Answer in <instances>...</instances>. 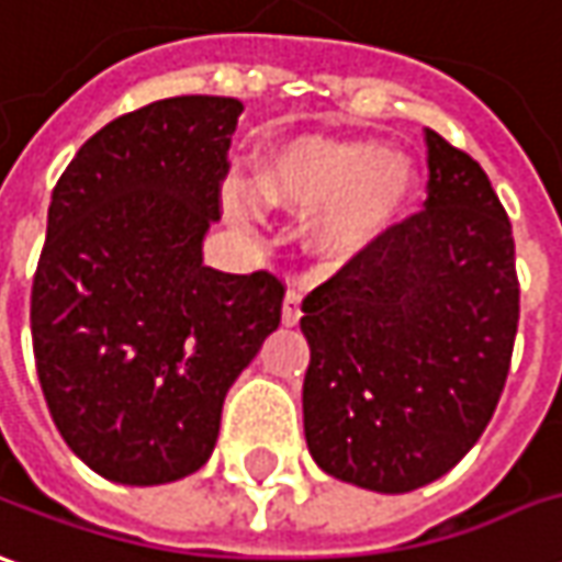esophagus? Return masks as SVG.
Instances as JSON below:
<instances>
[{"instance_id":"34e87169","label":"esophagus","mask_w":562,"mask_h":562,"mask_svg":"<svg viewBox=\"0 0 562 562\" xmlns=\"http://www.w3.org/2000/svg\"><path fill=\"white\" fill-rule=\"evenodd\" d=\"M297 319H301V292L289 289L285 301H282V323L285 326H297Z\"/></svg>"}]
</instances>
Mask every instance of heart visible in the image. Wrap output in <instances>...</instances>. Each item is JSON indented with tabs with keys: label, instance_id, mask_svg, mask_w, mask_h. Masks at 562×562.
<instances>
[{
	"label": "heart",
	"instance_id": "obj_1",
	"mask_svg": "<svg viewBox=\"0 0 562 562\" xmlns=\"http://www.w3.org/2000/svg\"><path fill=\"white\" fill-rule=\"evenodd\" d=\"M418 187L409 156L375 137H304L277 153L261 178L267 202L316 212L313 246L335 261L372 249L406 217Z\"/></svg>",
	"mask_w": 562,
	"mask_h": 562
}]
</instances>
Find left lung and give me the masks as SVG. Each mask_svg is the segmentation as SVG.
Returning <instances> with one entry per match:
<instances>
[{
    "label": "left lung",
    "mask_w": 562,
    "mask_h": 562,
    "mask_svg": "<svg viewBox=\"0 0 562 562\" xmlns=\"http://www.w3.org/2000/svg\"><path fill=\"white\" fill-rule=\"evenodd\" d=\"M425 140V212L301 304L307 449L335 480L384 495L427 486L471 452L520 319L514 233L486 171L430 128Z\"/></svg>",
    "instance_id": "left-lung-1"
}]
</instances>
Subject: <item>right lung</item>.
Instances as JSON below:
<instances>
[{"instance_id": "right-lung-1", "label": "right lung", "mask_w": 562, "mask_h": 562, "mask_svg": "<svg viewBox=\"0 0 562 562\" xmlns=\"http://www.w3.org/2000/svg\"><path fill=\"white\" fill-rule=\"evenodd\" d=\"M236 98L184 94L91 135L60 175L30 326L64 442L104 480L200 471L231 384L277 331L282 282L202 265Z\"/></svg>"}]
</instances>
